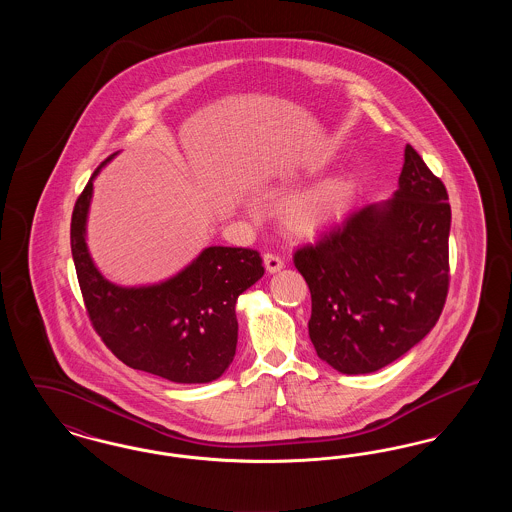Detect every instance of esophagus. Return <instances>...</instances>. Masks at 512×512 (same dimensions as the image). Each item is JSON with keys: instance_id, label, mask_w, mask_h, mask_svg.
Listing matches in <instances>:
<instances>
[{"instance_id": "obj_1", "label": "esophagus", "mask_w": 512, "mask_h": 512, "mask_svg": "<svg viewBox=\"0 0 512 512\" xmlns=\"http://www.w3.org/2000/svg\"><path fill=\"white\" fill-rule=\"evenodd\" d=\"M263 261H265V268H267V272H270V274L280 272L284 268V261L278 255H274V253H265Z\"/></svg>"}]
</instances>
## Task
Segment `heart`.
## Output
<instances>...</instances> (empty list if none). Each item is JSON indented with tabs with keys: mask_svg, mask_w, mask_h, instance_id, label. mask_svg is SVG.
<instances>
[{
	"mask_svg": "<svg viewBox=\"0 0 512 512\" xmlns=\"http://www.w3.org/2000/svg\"><path fill=\"white\" fill-rule=\"evenodd\" d=\"M353 182L345 176L330 178L313 188L290 195L280 207L282 226L297 238H311L347 211Z\"/></svg>",
	"mask_w": 512,
	"mask_h": 512,
	"instance_id": "1",
	"label": "heart"
}]
</instances>
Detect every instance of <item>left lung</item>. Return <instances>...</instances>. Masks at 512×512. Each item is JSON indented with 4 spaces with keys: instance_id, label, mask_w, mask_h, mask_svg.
Listing matches in <instances>:
<instances>
[{
    "instance_id": "obj_1",
    "label": "left lung",
    "mask_w": 512,
    "mask_h": 512,
    "mask_svg": "<svg viewBox=\"0 0 512 512\" xmlns=\"http://www.w3.org/2000/svg\"><path fill=\"white\" fill-rule=\"evenodd\" d=\"M447 199L443 182L407 146L390 199L353 211L295 251L313 301L309 338L326 365L376 372L436 326L449 286Z\"/></svg>"
}]
</instances>
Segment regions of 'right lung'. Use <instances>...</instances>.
<instances>
[{"label": "right lung", "mask_w": 512, "mask_h": 512, "mask_svg": "<svg viewBox=\"0 0 512 512\" xmlns=\"http://www.w3.org/2000/svg\"><path fill=\"white\" fill-rule=\"evenodd\" d=\"M117 155L99 165L74 205L71 249L88 315L124 365L174 384H209L234 361L236 301L263 278V261L253 249L209 245L161 282L122 286L107 280L86 238L94 180Z\"/></svg>", "instance_id": "1"}]
</instances>
